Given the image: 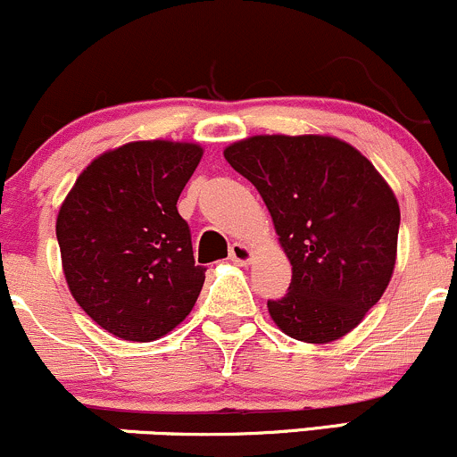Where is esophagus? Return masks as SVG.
<instances>
[{"label":"esophagus","instance_id":"1","mask_svg":"<svg viewBox=\"0 0 457 457\" xmlns=\"http://www.w3.org/2000/svg\"><path fill=\"white\" fill-rule=\"evenodd\" d=\"M228 256H230V261H233V263L248 265L250 261H253V250H250L248 245L242 244V242H235L233 245H230Z\"/></svg>","mask_w":457,"mask_h":457}]
</instances>
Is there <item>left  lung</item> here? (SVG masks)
Listing matches in <instances>:
<instances>
[{"label": "left lung", "instance_id": "left-lung-1", "mask_svg": "<svg viewBox=\"0 0 457 457\" xmlns=\"http://www.w3.org/2000/svg\"><path fill=\"white\" fill-rule=\"evenodd\" d=\"M224 157L261 194L294 271L285 297L268 300L274 324L304 343L341 339L393 276V189L361 151L330 136H253Z\"/></svg>", "mask_w": 457, "mask_h": 457}]
</instances>
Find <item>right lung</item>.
I'll return each mask as SVG.
<instances>
[{"instance_id": "add662e5", "label": "right lung", "mask_w": 457, "mask_h": 457, "mask_svg": "<svg viewBox=\"0 0 457 457\" xmlns=\"http://www.w3.org/2000/svg\"><path fill=\"white\" fill-rule=\"evenodd\" d=\"M201 157L189 142H129L96 157L60 207L66 285L118 339H160L196 304L207 270L177 201Z\"/></svg>"}]
</instances>
